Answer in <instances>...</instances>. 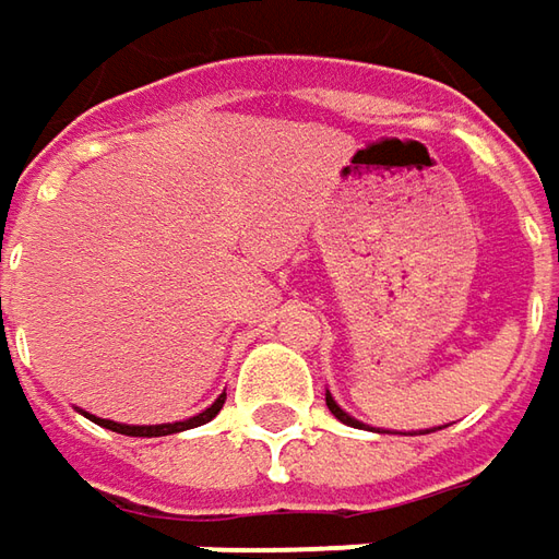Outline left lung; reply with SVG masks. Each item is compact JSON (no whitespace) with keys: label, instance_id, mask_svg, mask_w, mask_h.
I'll list each match as a JSON object with an SVG mask.
<instances>
[{"label":"left lung","instance_id":"left-lung-1","mask_svg":"<svg viewBox=\"0 0 559 559\" xmlns=\"http://www.w3.org/2000/svg\"><path fill=\"white\" fill-rule=\"evenodd\" d=\"M326 407H330V414H333L335 419H342V423H348V426H360V423H357V419L348 417V414H345V411H342V407H338V404H335L333 395H326Z\"/></svg>","mask_w":559,"mask_h":559}]
</instances>
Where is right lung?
Here are the masks:
<instances>
[{
  "instance_id": "obj_1",
  "label": "right lung",
  "mask_w": 559,
  "mask_h": 559,
  "mask_svg": "<svg viewBox=\"0 0 559 559\" xmlns=\"http://www.w3.org/2000/svg\"><path fill=\"white\" fill-rule=\"evenodd\" d=\"M226 395H221L207 411H202L199 417H189L183 423H162V426H123V423H115V419H102V417H93V423L98 426H105V429H111V432H120V436H133V439H155V436H174V432H183V429H195V426H202L207 419H214L221 414V407H224Z\"/></svg>"
}]
</instances>
